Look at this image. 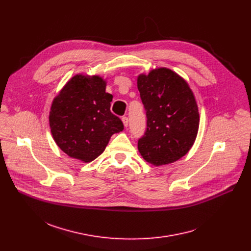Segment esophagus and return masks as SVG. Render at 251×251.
I'll return each mask as SVG.
<instances>
[{"label":"esophagus","instance_id":"esophagus-1","mask_svg":"<svg viewBox=\"0 0 251 251\" xmlns=\"http://www.w3.org/2000/svg\"><path fill=\"white\" fill-rule=\"evenodd\" d=\"M121 120H122V122H123V125H124V127H127V126H128V117H126V116H123V117L121 118Z\"/></svg>","mask_w":251,"mask_h":251}]
</instances>
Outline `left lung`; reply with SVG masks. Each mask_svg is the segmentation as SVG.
Masks as SVG:
<instances>
[{"label": "left lung", "instance_id": "left-lung-1", "mask_svg": "<svg viewBox=\"0 0 251 251\" xmlns=\"http://www.w3.org/2000/svg\"><path fill=\"white\" fill-rule=\"evenodd\" d=\"M137 86L147 116V129L138 150L154 166L184 157L196 141L200 114L189 83L175 71L159 67L137 77Z\"/></svg>", "mask_w": 251, "mask_h": 251}]
</instances>
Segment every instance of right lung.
I'll return each instance as SVG.
<instances>
[{"label":"right lung","instance_id":"right-lung-1","mask_svg":"<svg viewBox=\"0 0 251 251\" xmlns=\"http://www.w3.org/2000/svg\"><path fill=\"white\" fill-rule=\"evenodd\" d=\"M99 75H76L53 98L49 121L56 145L66 155L89 163L101 155L111 136L124 129L111 113L113 96Z\"/></svg>","mask_w":251,"mask_h":251}]
</instances>
